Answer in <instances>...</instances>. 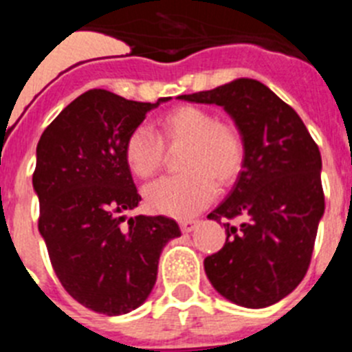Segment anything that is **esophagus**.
I'll list each match as a JSON object with an SVG mask.
<instances>
[{"label":"esophagus","instance_id":"34e87169","mask_svg":"<svg viewBox=\"0 0 352 352\" xmlns=\"http://www.w3.org/2000/svg\"><path fill=\"white\" fill-rule=\"evenodd\" d=\"M199 220H182L179 222V227H182V231L183 232H192L197 227Z\"/></svg>","mask_w":352,"mask_h":352}]
</instances>
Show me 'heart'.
<instances>
[{"label": "heart", "instance_id": "obj_1", "mask_svg": "<svg viewBox=\"0 0 352 352\" xmlns=\"http://www.w3.org/2000/svg\"><path fill=\"white\" fill-rule=\"evenodd\" d=\"M160 138L139 125L129 133L123 157L130 173L149 179L160 169L164 146L185 144L182 170L144 188V199L153 213L173 219H190L206 208L220 186L231 185L243 167V141L234 126L219 123L208 109L179 105L158 120Z\"/></svg>", "mask_w": 352, "mask_h": 352}]
</instances>
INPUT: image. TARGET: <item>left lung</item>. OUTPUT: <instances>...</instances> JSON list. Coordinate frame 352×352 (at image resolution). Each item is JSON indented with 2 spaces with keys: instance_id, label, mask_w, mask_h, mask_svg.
<instances>
[{
  "instance_id": "8db88e82",
  "label": "left lung",
  "mask_w": 352,
  "mask_h": 352,
  "mask_svg": "<svg viewBox=\"0 0 352 352\" xmlns=\"http://www.w3.org/2000/svg\"><path fill=\"white\" fill-rule=\"evenodd\" d=\"M179 100L217 104L243 141V167L231 194L208 219L223 222L226 245L204 259L211 285L226 300L264 309L303 280L324 214L321 153L296 111L256 79L231 82Z\"/></svg>"
}]
</instances>
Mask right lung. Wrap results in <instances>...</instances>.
<instances>
[{
    "instance_id": "add662e5",
    "label": "right lung",
    "mask_w": 352,
    "mask_h": 352,
    "mask_svg": "<svg viewBox=\"0 0 352 352\" xmlns=\"http://www.w3.org/2000/svg\"><path fill=\"white\" fill-rule=\"evenodd\" d=\"M169 100L133 102L89 89L56 116L36 146L38 231L65 291L98 314L141 307L157 282L162 250L182 236L162 214L124 221L141 195L123 146L151 109Z\"/></svg>"
}]
</instances>
